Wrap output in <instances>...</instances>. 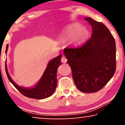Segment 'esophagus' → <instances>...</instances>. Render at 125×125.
Instances as JSON below:
<instances>
[{
    "label": "esophagus",
    "mask_w": 125,
    "mask_h": 125,
    "mask_svg": "<svg viewBox=\"0 0 125 125\" xmlns=\"http://www.w3.org/2000/svg\"><path fill=\"white\" fill-rule=\"evenodd\" d=\"M61 61L62 63H66V61H67V59H66V58L64 56H62V57H61Z\"/></svg>",
    "instance_id": "obj_1"
}]
</instances>
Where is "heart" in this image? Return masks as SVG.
<instances>
[{"instance_id": "heart-1", "label": "heart", "mask_w": 125, "mask_h": 125, "mask_svg": "<svg viewBox=\"0 0 125 125\" xmlns=\"http://www.w3.org/2000/svg\"><path fill=\"white\" fill-rule=\"evenodd\" d=\"M66 33L69 36L74 35V41L77 44H83L89 36V31L85 28L81 27L78 23H73L68 27Z\"/></svg>"}]
</instances>
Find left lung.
<instances>
[{
	"label": "left lung",
	"instance_id": "left-lung-1",
	"mask_svg": "<svg viewBox=\"0 0 125 125\" xmlns=\"http://www.w3.org/2000/svg\"><path fill=\"white\" fill-rule=\"evenodd\" d=\"M84 20L92 27L91 37L80 47L65 48L64 53L77 88L83 93H94L101 89L115 73V42L103 23L89 17Z\"/></svg>",
	"mask_w": 125,
	"mask_h": 125
}]
</instances>
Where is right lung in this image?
I'll list each match as a JSON object with an SVG mask.
<instances>
[{"label": "right lung", "mask_w": 125, "mask_h": 125, "mask_svg": "<svg viewBox=\"0 0 125 125\" xmlns=\"http://www.w3.org/2000/svg\"><path fill=\"white\" fill-rule=\"evenodd\" d=\"M8 45L6 47V53L8 50ZM61 54H60L49 61L40 80L35 86L31 88H26L19 86L13 81L10 76L7 68L6 60L5 68L8 80L13 86L25 96L37 100L46 98L52 95L57 86V71L58 67L61 64Z\"/></svg>", "instance_id": "1"}]
</instances>
